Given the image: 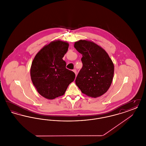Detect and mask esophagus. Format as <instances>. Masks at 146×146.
Instances as JSON below:
<instances>
[{
    "label": "esophagus",
    "mask_w": 146,
    "mask_h": 146,
    "mask_svg": "<svg viewBox=\"0 0 146 146\" xmlns=\"http://www.w3.org/2000/svg\"><path fill=\"white\" fill-rule=\"evenodd\" d=\"M73 71L74 72V73L76 74V70H73Z\"/></svg>",
    "instance_id": "obj_1"
}]
</instances>
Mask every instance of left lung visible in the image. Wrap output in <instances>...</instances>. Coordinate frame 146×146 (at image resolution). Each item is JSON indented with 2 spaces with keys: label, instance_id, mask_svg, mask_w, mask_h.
<instances>
[{
  "label": "left lung",
  "instance_id": "obj_1",
  "mask_svg": "<svg viewBox=\"0 0 146 146\" xmlns=\"http://www.w3.org/2000/svg\"><path fill=\"white\" fill-rule=\"evenodd\" d=\"M74 46L83 56V67L76 76V85L88 96H102L110 88L114 76V67L111 58L94 42L80 40Z\"/></svg>",
  "mask_w": 146,
  "mask_h": 146
}]
</instances>
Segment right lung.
<instances>
[{"label":"right lung","instance_id":"1","mask_svg":"<svg viewBox=\"0 0 146 146\" xmlns=\"http://www.w3.org/2000/svg\"><path fill=\"white\" fill-rule=\"evenodd\" d=\"M69 44L56 40L45 45L35 55L31 67V78L38 92L45 98L52 100L62 96L75 73L66 68L62 58Z\"/></svg>","mask_w":146,"mask_h":146}]
</instances>
